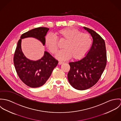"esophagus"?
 Instances as JSON below:
<instances>
[{
  "label": "esophagus",
  "instance_id": "1",
  "mask_svg": "<svg viewBox=\"0 0 121 121\" xmlns=\"http://www.w3.org/2000/svg\"><path fill=\"white\" fill-rule=\"evenodd\" d=\"M63 63H64V62H62V61H59V63H58V64H59V65H61V64H62Z\"/></svg>",
  "mask_w": 121,
  "mask_h": 121
}]
</instances>
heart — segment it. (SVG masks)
I'll use <instances>...</instances> for the list:
<instances>
[{
	"label": "heart",
	"instance_id": "b5f03b06",
	"mask_svg": "<svg viewBox=\"0 0 121 121\" xmlns=\"http://www.w3.org/2000/svg\"><path fill=\"white\" fill-rule=\"evenodd\" d=\"M57 37L65 41L62 47L64 49L56 56L60 60H68L71 57L74 60H80L86 55L92 44L90 35L75 28H63L57 32L56 36L48 34L46 37V45L52 54H56L58 51Z\"/></svg>",
	"mask_w": 121,
	"mask_h": 121
}]
</instances>
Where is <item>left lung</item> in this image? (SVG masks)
Instances as JSON below:
<instances>
[{
    "label": "left lung",
    "mask_w": 121,
    "mask_h": 121,
    "mask_svg": "<svg viewBox=\"0 0 121 121\" xmlns=\"http://www.w3.org/2000/svg\"><path fill=\"white\" fill-rule=\"evenodd\" d=\"M92 37L93 43L86 55L80 60L69 62L68 80L73 88L87 89L95 85L104 72L107 54L104 39L94 30L83 27Z\"/></svg>",
    "instance_id": "8db88e82"
}]
</instances>
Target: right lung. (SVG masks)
Wrapping results in <instances>:
<instances>
[{
	"instance_id": "obj_1",
	"label": "right lung",
	"mask_w": 121,
	"mask_h": 121,
	"mask_svg": "<svg viewBox=\"0 0 121 121\" xmlns=\"http://www.w3.org/2000/svg\"><path fill=\"white\" fill-rule=\"evenodd\" d=\"M49 29L44 27L32 29L22 35L17 42L13 58L14 66L20 80L31 87H38L43 85L51 76L58 61L47 51L44 52L43 56L39 60H32L28 59L22 51L21 41L25 38H34L44 46L45 36Z\"/></svg>"
}]
</instances>
